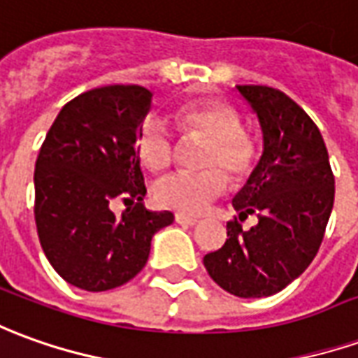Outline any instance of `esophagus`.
Masks as SVG:
<instances>
[{
  "label": "esophagus",
  "instance_id": "1",
  "mask_svg": "<svg viewBox=\"0 0 358 358\" xmlns=\"http://www.w3.org/2000/svg\"><path fill=\"white\" fill-rule=\"evenodd\" d=\"M174 221L178 224H187V227H194L199 219L197 217H192V215H184V213H176L174 215Z\"/></svg>",
  "mask_w": 358,
  "mask_h": 358
}]
</instances>
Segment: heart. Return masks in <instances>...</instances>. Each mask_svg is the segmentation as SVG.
Instances as JSON below:
<instances>
[{"label":"heart","mask_w":358,"mask_h":358,"mask_svg":"<svg viewBox=\"0 0 358 358\" xmlns=\"http://www.w3.org/2000/svg\"><path fill=\"white\" fill-rule=\"evenodd\" d=\"M174 124L182 134H197L207 139L197 172H174L155 186V199L161 207L197 215L213 199L222 196L232 182L248 178L257 159V145L236 110L219 101L182 104L174 112ZM136 153L151 172L166 171L174 161V139L164 127L147 120L139 127Z\"/></svg>","instance_id":"heart-1"}]
</instances>
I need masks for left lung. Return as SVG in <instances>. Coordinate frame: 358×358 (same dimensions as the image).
I'll list each match as a JSON object with an SVG mask.
<instances>
[{
    "mask_svg": "<svg viewBox=\"0 0 358 358\" xmlns=\"http://www.w3.org/2000/svg\"><path fill=\"white\" fill-rule=\"evenodd\" d=\"M256 110L264 155L248 184L232 199L238 217L227 222V242L203 257L215 283L240 299L283 291L316 257L334 207L336 178L318 126L283 91L238 85ZM256 214L258 224L240 222Z\"/></svg>",
    "mask_w": 358,
    "mask_h": 358,
    "instance_id": "obj_1",
    "label": "left lung"
}]
</instances>
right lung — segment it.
Returning a JSON list of instances; mask_svg holds the SVG:
<instances>
[{
	"label": "right lung",
	"instance_id": "1",
	"mask_svg": "<svg viewBox=\"0 0 358 358\" xmlns=\"http://www.w3.org/2000/svg\"><path fill=\"white\" fill-rule=\"evenodd\" d=\"M153 92L108 85L69 101L40 147L34 221L52 267L67 283L101 292L131 281L147 264L151 238L174 221L147 211L136 139ZM129 204L116 217L109 203Z\"/></svg>",
	"mask_w": 358,
	"mask_h": 358
}]
</instances>
